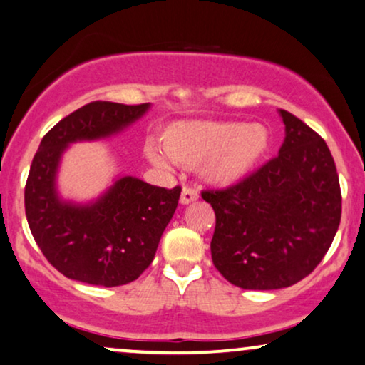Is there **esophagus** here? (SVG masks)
<instances>
[{"instance_id":"1","label":"esophagus","mask_w":365,"mask_h":365,"mask_svg":"<svg viewBox=\"0 0 365 365\" xmlns=\"http://www.w3.org/2000/svg\"><path fill=\"white\" fill-rule=\"evenodd\" d=\"M197 198H198V193H197L195 188L183 187L182 195H180V204H182V205H188V204H192V202H195Z\"/></svg>"}]
</instances>
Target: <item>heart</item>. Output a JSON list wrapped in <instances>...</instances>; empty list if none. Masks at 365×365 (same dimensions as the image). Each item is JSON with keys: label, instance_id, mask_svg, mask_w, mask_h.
<instances>
[{"label": "heart", "instance_id": "b5f03b06", "mask_svg": "<svg viewBox=\"0 0 365 365\" xmlns=\"http://www.w3.org/2000/svg\"><path fill=\"white\" fill-rule=\"evenodd\" d=\"M271 143L264 124L244 121H182L161 135L169 158L187 167L202 165V177L215 187L246 180L269 153ZM164 154L153 145L146 146V156L156 167H170Z\"/></svg>", "mask_w": 365, "mask_h": 365}]
</instances>
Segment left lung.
<instances>
[{
  "label": "left lung",
  "mask_w": 365,
  "mask_h": 365,
  "mask_svg": "<svg viewBox=\"0 0 365 365\" xmlns=\"http://www.w3.org/2000/svg\"><path fill=\"white\" fill-rule=\"evenodd\" d=\"M284 141L267 161L225 190H205L215 212L214 266L242 289L288 288L312 273L342 214L335 161L320 136L279 109Z\"/></svg>",
  "instance_id": "1"
}]
</instances>
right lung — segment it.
I'll list each match as a JSON object with an SVG mask.
<instances>
[{
	"mask_svg": "<svg viewBox=\"0 0 365 365\" xmlns=\"http://www.w3.org/2000/svg\"><path fill=\"white\" fill-rule=\"evenodd\" d=\"M148 109L150 103L96 101L58 121L40 143L25 187L26 220L43 256L67 278L110 288L135 281L153 261L182 188L124 175L87 204L57 190L60 161L72 143L118 135Z\"/></svg>",
	"mask_w": 365,
	"mask_h": 365,
	"instance_id": "obj_1",
	"label": "right lung"
}]
</instances>
